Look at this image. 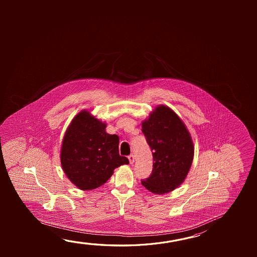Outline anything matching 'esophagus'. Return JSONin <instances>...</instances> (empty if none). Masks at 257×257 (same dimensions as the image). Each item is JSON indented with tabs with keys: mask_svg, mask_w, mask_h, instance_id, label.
Segmentation results:
<instances>
[{
	"mask_svg": "<svg viewBox=\"0 0 257 257\" xmlns=\"http://www.w3.org/2000/svg\"><path fill=\"white\" fill-rule=\"evenodd\" d=\"M128 160H129V162H130L131 164H133L135 162V156L133 155V154L128 156Z\"/></svg>",
	"mask_w": 257,
	"mask_h": 257,
	"instance_id": "1",
	"label": "esophagus"
}]
</instances>
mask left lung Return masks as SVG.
<instances>
[{
  "label": "left lung",
  "instance_id": "1",
  "mask_svg": "<svg viewBox=\"0 0 257 257\" xmlns=\"http://www.w3.org/2000/svg\"><path fill=\"white\" fill-rule=\"evenodd\" d=\"M153 156L152 175L142 185L155 194H168L185 181L194 160L193 140L170 107L156 106L142 123Z\"/></svg>",
  "mask_w": 257,
  "mask_h": 257
}]
</instances>
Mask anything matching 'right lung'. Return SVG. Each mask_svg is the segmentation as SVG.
Masks as SVG:
<instances>
[{
  "label": "right lung",
  "mask_w": 257,
  "mask_h": 257,
  "mask_svg": "<svg viewBox=\"0 0 257 257\" xmlns=\"http://www.w3.org/2000/svg\"><path fill=\"white\" fill-rule=\"evenodd\" d=\"M106 123L88 110H81L69 124L61 147V165L69 180L79 189L104 185L114 169L129 164L119 155V137L105 132Z\"/></svg>",
  "instance_id": "obj_1"
}]
</instances>
